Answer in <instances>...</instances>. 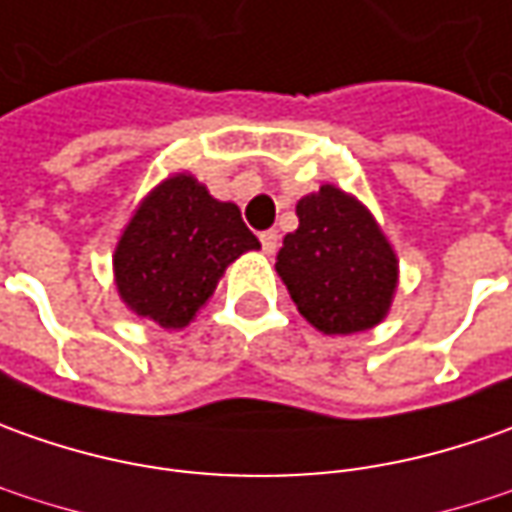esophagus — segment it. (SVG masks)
Segmentation results:
<instances>
[{"mask_svg":"<svg viewBox=\"0 0 512 512\" xmlns=\"http://www.w3.org/2000/svg\"><path fill=\"white\" fill-rule=\"evenodd\" d=\"M277 243H280V235H277L274 229H269V232H263V235H260V246H263V252H266V255H274V252H277Z\"/></svg>","mask_w":512,"mask_h":512,"instance_id":"34e87169","label":"esophagus"}]
</instances>
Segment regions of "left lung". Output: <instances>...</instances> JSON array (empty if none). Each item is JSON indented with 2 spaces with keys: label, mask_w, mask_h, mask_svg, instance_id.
Returning a JSON list of instances; mask_svg holds the SVG:
<instances>
[{
  "label": "left lung",
  "mask_w": 512,
  "mask_h": 512,
  "mask_svg": "<svg viewBox=\"0 0 512 512\" xmlns=\"http://www.w3.org/2000/svg\"><path fill=\"white\" fill-rule=\"evenodd\" d=\"M297 218L274 263L297 311L323 334L382 323L397 291V255L374 215L354 195L323 184L297 201Z\"/></svg>",
  "instance_id": "8db88e82"
}]
</instances>
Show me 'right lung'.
<instances>
[{"label":"right lung","instance_id":"obj_1","mask_svg":"<svg viewBox=\"0 0 512 512\" xmlns=\"http://www.w3.org/2000/svg\"><path fill=\"white\" fill-rule=\"evenodd\" d=\"M260 249L235 203L215 201L192 175H172L135 209L113 255L127 309L164 328L192 323L229 263Z\"/></svg>","mask_w":512,"mask_h":512}]
</instances>
